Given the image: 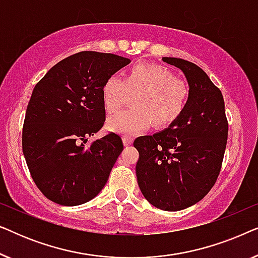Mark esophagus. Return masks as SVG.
<instances>
[{
    "mask_svg": "<svg viewBox=\"0 0 258 258\" xmlns=\"http://www.w3.org/2000/svg\"><path fill=\"white\" fill-rule=\"evenodd\" d=\"M122 141H123V144H124L125 147H128V146H130V144L133 143V137H130V136H126V135H124L122 137Z\"/></svg>",
    "mask_w": 258,
    "mask_h": 258,
    "instance_id": "34e87169",
    "label": "esophagus"
}]
</instances>
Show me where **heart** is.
I'll list each match as a JSON object with an SVG mask.
<instances>
[{
    "label": "heart",
    "mask_w": 258,
    "mask_h": 258,
    "mask_svg": "<svg viewBox=\"0 0 258 258\" xmlns=\"http://www.w3.org/2000/svg\"><path fill=\"white\" fill-rule=\"evenodd\" d=\"M132 109L108 118L107 128L112 133L135 135L147 129L150 123L165 128L177 121L189 101V87L176 79L175 74L163 66L137 63L128 69L125 79L112 75L102 87V102L108 112L117 111L129 97Z\"/></svg>",
    "instance_id": "obj_1"
}]
</instances>
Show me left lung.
<instances>
[{"instance_id": "8db88e82", "label": "left lung", "mask_w": 258, "mask_h": 258, "mask_svg": "<svg viewBox=\"0 0 258 258\" xmlns=\"http://www.w3.org/2000/svg\"><path fill=\"white\" fill-rule=\"evenodd\" d=\"M184 74L189 101L177 121L154 135L134 141L140 158L136 177L151 206L178 211L200 202L216 182L228 139L221 90L191 62L162 58Z\"/></svg>"}]
</instances>
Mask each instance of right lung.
I'll list each match as a JSON object with an SVG mask.
<instances>
[{"label":"right lung","mask_w":258,"mask_h":258,"mask_svg":"<svg viewBox=\"0 0 258 258\" xmlns=\"http://www.w3.org/2000/svg\"><path fill=\"white\" fill-rule=\"evenodd\" d=\"M132 62L114 54L81 51L55 64L35 86L26 111L22 149L35 184L52 202H89L107 183L123 150L116 134L94 141L104 124V81Z\"/></svg>","instance_id":"obj_1"}]
</instances>
